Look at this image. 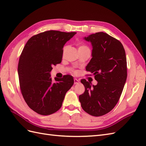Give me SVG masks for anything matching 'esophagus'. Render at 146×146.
Wrapping results in <instances>:
<instances>
[{
    "mask_svg": "<svg viewBox=\"0 0 146 146\" xmlns=\"http://www.w3.org/2000/svg\"><path fill=\"white\" fill-rule=\"evenodd\" d=\"M74 84H75V85H77V84H78L79 83V80H77V79H76V78H74Z\"/></svg>",
    "mask_w": 146,
    "mask_h": 146,
    "instance_id": "1",
    "label": "esophagus"
}]
</instances>
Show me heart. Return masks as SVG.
<instances>
[{
	"label": "heart",
	"instance_id": "1",
	"mask_svg": "<svg viewBox=\"0 0 146 146\" xmlns=\"http://www.w3.org/2000/svg\"><path fill=\"white\" fill-rule=\"evenodd\" d=\"M82 47H86V46H81L79 47L78 48H82Z\"/></svg>",
	"mask_w": 146,
	"mask_h": 146
}]
</instances>
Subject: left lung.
I'll list each match as a JSON object with an SVG mask.
<instances>
[{
	"mask_svg": "<svg viewBox=\"0 0 146 146\" xmlns=\"http://www.w3.org/2000/svg\"><path fill=\"white\" fill-rule=\"evenodd\" d=\"M84 39L92 47L86 70L93 74L98 84L92 85L82 79L85 91L79 100L85 112L101 116L111 111L122 94L127 77L125 52L120 41L106 33H96Z\"/></svg>",
	"mask_w": 146,
	"mask_h": 146,
	"instance_id": "left-lung-1",
	"label": "left lung"
}]
</instances>
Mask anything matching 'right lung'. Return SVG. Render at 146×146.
I'll use <instances>...</instances> for the list:
<instances>
[{
    "mask_svg": "<svg viewBox=\"0 0 146 146\" xmlns=\"http://www.w3.org/2000/svg\"><path fill=\"white\" fill-rule=\"evenodd\" d=\"M76 32L49 30L31 37L20 56L17 72L23 98L29 107L41 115H49L61 107L74 84L66 75L52 82V66L61 62L63 47Z\"/></svg>",
    "mask_w": 146,
    "mask_h": 146,
    "instance_id": "obj_1",
    "label": "right lung"
}]
</instances>
